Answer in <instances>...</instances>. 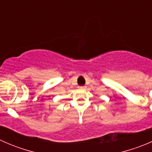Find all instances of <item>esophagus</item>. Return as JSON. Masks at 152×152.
I'll return each mask as SVG.
<instances>
[{"instance_id": "esophagus-1", "label": "esophagus", "mask_w": 152, "mask_h": 152, "mask_svg": "<svg viewBox=\"0 0 152 152\" xmlns=\"http://www.w3.org/2000/svg\"><path fill=\"white\" fill-rule=\"evenodd\" d=\"M79 88H80V89H86V86H80V87H79Z\"/></svg>"}]
</instances>
